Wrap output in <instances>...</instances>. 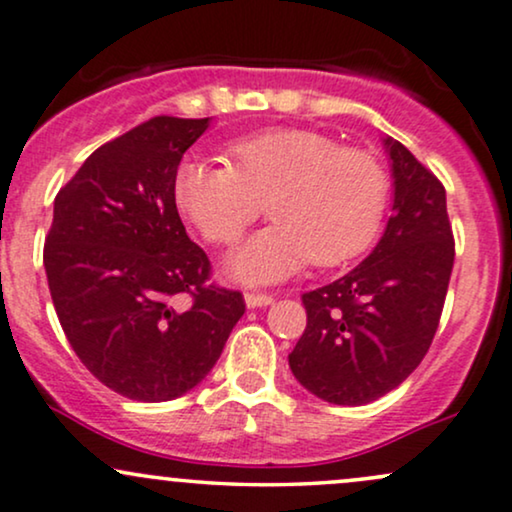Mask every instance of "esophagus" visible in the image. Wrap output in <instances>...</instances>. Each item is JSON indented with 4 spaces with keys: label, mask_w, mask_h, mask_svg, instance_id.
<instances>
[{
    "label": "esophagus",
    "mask_w": 512,
    "mask_h": 512,
    "mask_svg": "<svg viewBox=\"0 0 512 512\" xmlns=\"http://www.w3.org/2000/svg\"><path fill=\"white\" fill-rule=\"evenodd\" d=\"M244 301H246V306L249 308H266V306H270L273 304V296H268V294H254V292H246L244 294Z\"/></svg>",
    "instance_id": "obj_1"
}]
</instances>
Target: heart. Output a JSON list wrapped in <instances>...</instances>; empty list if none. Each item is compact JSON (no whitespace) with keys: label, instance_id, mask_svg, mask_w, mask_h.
I'll use <instances>...</instances> for the list:
<instances>
[{"label":"heart","instance_id":"b5f03b06","mask_svg":"<svg viewBox=\"0 0 512 512\" xmlns=\"http://www.w3.org/2000/svg\"><path fill=\"white\" fill-rule=\"evenodd\" d=\"M230 159L182 161L175 201L216 244L235 242L268 201L275 223L227 258V273L239 282L273 285L308 261L337 266L361 254L380 230L389 178L370 151L285 128L235 142Z\"/></svg>","mask_w":512,"mask_h":512}]
</instances>
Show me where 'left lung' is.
Segmentation results:
<instances>
[{
    "instance_id": "1",
    "label": "left lung",
    "mask_w": 512,
    "mask_h": 512,
    "mask_svg": "<svg viewBox=\"0 0 512 512\" xmlns=\"http://www.w3.org/2000/svg\"><path fill=\"white\" fill-rule=\"evenodd\" d=\"M391 218L363 263L304 294L308 325L289 368L337 406H363L418 368L437 332L453 270L446 189L401 142L384 137Z\"/></svg>"
}]
</instances>
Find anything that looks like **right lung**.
Segmentation results:
<instances>
[{"label": "right lung", "mask_w": 512, "mask_h": 512, "mask_svg": "<svg viewBox=\"0 0 512 512\" xmlns=\"http://www.w3.org/2000/svg\"><path fill=\"white\" fill-rule=\"evenodd\" d=\"M208 125L151 118L92 151L54 199L44 270L59 323L85 368L132 401L197 387L244 315L242 294L208 282L175 206L182 154Z\"/></svg>", "instance_id": "1"}]
</instances>
